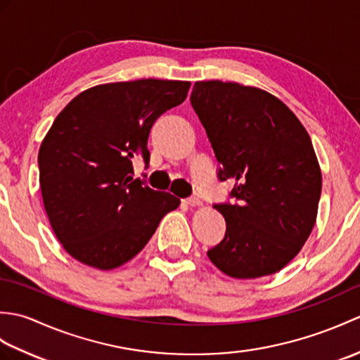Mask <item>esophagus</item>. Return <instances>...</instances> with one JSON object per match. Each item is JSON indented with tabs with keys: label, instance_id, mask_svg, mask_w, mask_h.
I'll return each instance as SVG.
<instances>
[{
	"label": "esophagus",
	"instance_id": "1",
	"mask_svg": "<svg viewBox=\"0 0 360 360\" xmlns=\"http://www.w3.org/2000/svg\"><path fill=\"white\" fill-rule=\"evenodd\" d=\"M186 204L190 205V207H196V205H201L202 201L200 200V196H190L186 200Z\"/></svg>",
	"mask_w": 360,
	"mask_h": 360
}]
</instances>
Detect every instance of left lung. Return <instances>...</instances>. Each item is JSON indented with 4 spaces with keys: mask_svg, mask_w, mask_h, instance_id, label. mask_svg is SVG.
Instances as JSON below:
<instances>
[{
    "mask_svg": "<svg viewBox=\"0 0 360 360\" xmlns=\"http://www.w3.org/2000/svg\"><path fill=\"white\" fill-rule=\"evenodd\" d=\"M190 102L205 128L219 181L231 198L215 204L226 219L210 262L233 278L283 269L316 224L322 173L307 129L277 97L233 82H196Z\"/></svg>",
    "mask_w": 360,
    "mask_h": 360,
    "instance_id": "1",
    "label": "left lung"
}]
</instances>
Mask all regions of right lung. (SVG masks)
<instances>
[{"mask_svg":"<svg viewBox=\"0 0 360 360\" xmlns=\"http://www.w3.org/2000/svg\"><path fill=\"white\" fill-rule=\"evenodd\" d=\"M190 82L142 79L83 91L53 120L38 151L44 210L65 250L110 271L145 248L181 204L133 178V160L150 162L156 119L186 101Z\"/></svg>","mask_w":360,"mask_h":360,"instance_id":"right-lung-1","label":"right lung"}]
</instances>
